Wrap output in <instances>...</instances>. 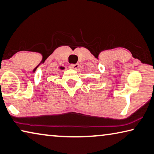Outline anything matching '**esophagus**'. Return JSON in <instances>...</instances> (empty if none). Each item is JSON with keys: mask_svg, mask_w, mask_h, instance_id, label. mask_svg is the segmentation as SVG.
<instances>
[{"mask_svg": "<svg viewBox=\"0 0 154 154\" xmlns=\"http://www.w3.org/2000/svg\"><path fill=\"white\" fill-rule=\"evenodd\" d=\"M70 67L73 70H77L79 68V64H70Z\"/></svg>", "mask_w": 154, "mask_h": 154, "instance_id": "34e87169", "label": "esophagus"}]
</instances>
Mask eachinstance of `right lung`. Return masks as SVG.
Masks as SVG:
<instances>
[{
	"label": "right lung",
	"instance_id": "obj_1",
	"mask_svg": "<svg viewBox=\"0 0 154 154\" xmlns=\"http://www.w3.org/2000/svg\"><path fill=\"white\" fill-rule=\"evenodd\" d=\"M60 69L63 70V69H64V67H60Z\"/></svg>",
	"mask_w": 154,
	"mask_h": 154
}]
</instances>
